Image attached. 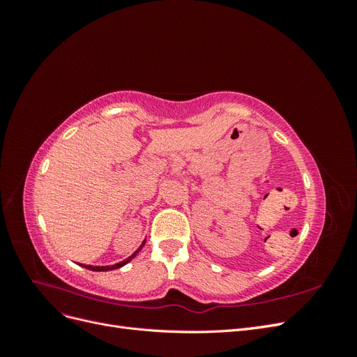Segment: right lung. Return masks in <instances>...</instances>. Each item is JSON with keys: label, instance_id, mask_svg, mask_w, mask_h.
Here are the masks:
<instances>
[{"label": "right lung", "instance_id": "obj_1", "mask_svg": "<svg viewBox=\"0 0 357 357\" xmlns=\"http://www.w3.org/2000/svg\"><path fill=\"white\" fill-rule=\"evenodd\" d=\"M144 244H146V240L142 243V245H139L131 256L126 257L125 261H122V262H117V264H114V265H105V266H98V265H84V264H79V265H80V266H83V268H86V269H91V271H113V269L122 268V266H123V265H126L128 262H131L132 259L139 253V250H142V248L144 247Z\"/></svg>", "mask_w": 357, "mask_h": 357}]
</instances>
